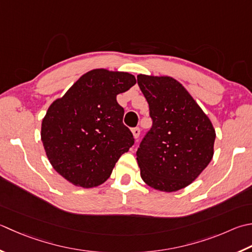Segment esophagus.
I'll use <instances>...</instances> for the list:
<instances>
[{"label":"esophagus","mask_w":252,"mask_h":252,"mask_svg":"<svg viewBox=\"0 0 252 252\" xmlns=\"http://www.w3.org/2000/svg\"><path fill=\"white\" fill-rule=\"evenodd\" d=\"M140 129L139 127H134V129H132V134H133V136H134V139L135 140H137L139 139V136H140Z\"/></svg>","instance_id":"esophagus-1"}]
</instances>
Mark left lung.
Here are the masks:
<instances>
[{
	"mask_svg": "<svg viewBox=\"0 0 252 252\" xmlns=\"http://www.w3.org/2000/svg\"><path fill=\"white\" fill-rule=\"evenodd\" d=\"M153 126L136 152L143 181L158 191L191 185L213 158L216 133L210 118L174 77L137 75Z\"/></svg>",
	"mask_w": 252,
	"mask_h": 252,
	"instance_id": "1",
	"label": "left lung"
}]
</instances>
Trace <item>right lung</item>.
I'll use <instances>...</instances> for the list:
<instances>
[{"mask_svg": "<svg viewBox=\"0 0 252 252\" xmlns=\"http://www.w3.org/2000/svg\"><path fill=\"white\" fill-rule=\"evenodd\" d=\"M135 83L127 72L95 68L48 108L41 122L43 149L53 169L72 185L100 186L133 145L117 95Z\"/></svg>", "mask_w": 252, "mask_h": 252, "instance_id": "obj_1", "label": "right lung"}]
</instances>
